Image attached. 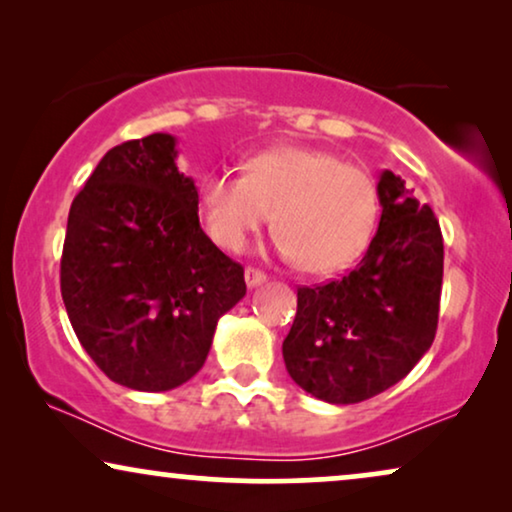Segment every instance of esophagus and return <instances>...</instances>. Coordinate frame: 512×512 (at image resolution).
I'll use <instances>...</instances> for the list:
<instances>
[{"label":"esophagus","instance_id":"esophagus-1","mask_svg":"<svg viewBox=\"0 0 512 512\" xmlns=\"http://www.w3.org/2000/svg\"><path fill=\"white\" fill-rule=\"evenodd\" d=\"M264 281H267V274H264V271L252 267L245 269V285H248V288H257V285H262Z\"/></svg>","mask_w":512,"mask_h":512}]
</instances>
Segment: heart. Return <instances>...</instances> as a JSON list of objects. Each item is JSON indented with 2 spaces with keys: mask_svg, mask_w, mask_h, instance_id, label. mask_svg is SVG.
<instances>
[{
  "mask_svg": "<svg viewBox=\"0 0 512 512\" xmlns=\"http://www.w3.org/2000/svg\"><path fill=\"white\" fill-rule=\"evenodd\" d=\"M199 213L208 236L229 252L243 250L274 217L285 260L325 274L365 250L377 224L379 194L367 170L335 154L276 147L250 156L243 175L210 170L199 185Z\"/></svg>",
  "mask_w": 512,
  "mask_h": 512,
  "instance_id": "b5f03b06",
  "label": "heart"
}]
</instances>
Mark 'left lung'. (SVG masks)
Wrapping results in <instances>:
<instances>
[{
    "label": "left lung",
    "mask_w": 512,
    "mask_h": 512,
    "mask_svg": "<svg viewBox=\"0 0 512 512\" xmlns=\"http://www.w3.org/2000/svg\"><path fill=\"white\" fill-rule=\"evenodd\" d=\"M381 220L365 257L342 281L297 290L283 342L288 374L332 405L374 398L431 349L442 290V234L431 206L384 170Z\"/></svg>",
    "instance_id": "8db88e82"
}]
</instances>
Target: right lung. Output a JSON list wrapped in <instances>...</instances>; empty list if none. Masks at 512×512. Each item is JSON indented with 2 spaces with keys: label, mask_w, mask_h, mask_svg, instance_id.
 Wrapping results in <instances>:
<instances>
[{
  "label": "right lung",
  "mask_w": 512,
  "mask_h": 512,
  "mask_svg": "<svg viewBox=\"0 0 512 512\" xmlns=\"http://www.w3.org/2000/svg\"><path fill=\"white\" fill-rule=\"evenodd\" d=\"M175 145L154 133L109 149L74 196L60 260L81 346L109 379L147 393L192 379L245 295L241 264L203 234Z\"/></svg>",
  "instance_id": "right-lung-1"
}]
</instances>
